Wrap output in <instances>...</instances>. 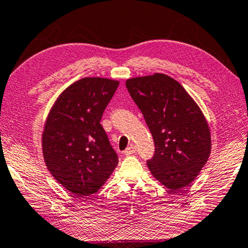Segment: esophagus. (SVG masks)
<instances>
[{
  "instance_id": "esophagus-1",
  "label": "esophagus",
  "mask_w": 248,
  "mask_h": 248,
  "mask_svg": "<svg viewBox=\"0 0 248 248\" xmlns=\"http://www.w3.org/2000/svg\"><path fill=\"white\" fill-rule=\"evenodd\" d=\"M135 152H136V147L134 145H131V146H128L126 150L124 151V154L126 155V156H128V155H132L133 153H135Z\"/></svg>"
}]
</instances>
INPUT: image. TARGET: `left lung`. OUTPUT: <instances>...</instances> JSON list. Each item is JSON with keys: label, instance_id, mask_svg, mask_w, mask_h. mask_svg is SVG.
I'll use <instances>...</instances> for the list:
<instances>
[{"label": "left lung", "instance_id": "left-lung-1", "mask_svg": "<svg viewBox=\"0 0 248 248\" xmlns=\"http://www.w3.org/2000/svg\"><path fill=\"white\" fill-rule=\"evenodd\" d=\"M155 143L147 161L153 176L170 190L195 180L211 154L207 121L200 106L173 78L154 73L125 82Z\"/></svg>", "mask_w": 248, "mask_h": 248}]
</instances>
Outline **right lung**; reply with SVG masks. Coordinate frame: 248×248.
Here are the masks:
<instances>
[{
    "label": "right lung",
    "instance_id": "right-lung-1",
    "mask_svg": "<svg viewBox=\"0 0 248 248\" xmlns=\"http://www.w3.org/2000/svg\"><path fill=\"white\" fill-rule=\"evenodd\" d=\"M120 82L84 78L59 95L45 121L42 151L47 170L78 197L96 193L119 163L101 125Z\"/></svg>",
    "mask_w": 248,
    "mask_h": 248
}]
</instances>
